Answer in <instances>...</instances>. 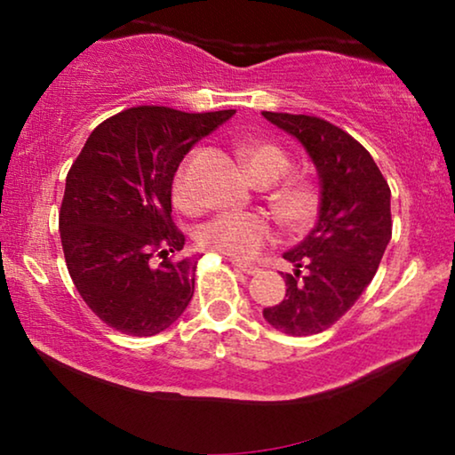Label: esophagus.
I'll use <instances>...</instances> for the list:
<instances>
[{
  "label": "esophagus",
  "instance_id": "34e87169",
  "mask_svg": "<svg viewBox=\"0 0 455 455\" xmlns=\"http://www.w3.org/2000/svg\"><path fill=\"white\" fill-rule=\"evenodd\" d=\"M232 265L235 269H240L242 273H246V275H257L260 271L259 265H252V263H246V260H238V259H232Z\"/></svg>",
  "mask_w": 455,
  "mask_h": 455
}]
</instances>
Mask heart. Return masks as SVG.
Segmentation results:
<instances>
[{
	"mask_svg": "<svg viewBox=\"0 0 455 455\" xmlns=\"http://www.w3.org/2000/svg\"><path fill=\"white\" fill-rule=\"evenodd\" d=\"M252 182H275L290 170L291 161L282 147L273 142L251 140L242 147ZM173 203L186 213H196L198 196L192 188L190 164L180 165L173 178ZM319 188L307 180H291L273 196V211L290 228H307L319 213ZM275 238L271 221L257 213H221L198 229V244L211 252L234 259H252Z\"/></svg>",
	"mask_w": 455,
	"mask_h": 455,
	"instance_id": "b5f03b06",
	"label": "heart"
}]
</instances>
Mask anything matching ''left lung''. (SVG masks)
Returning <instances> with one entry per match:
<instances>
[{"instance_id":"1","label":"left lung","mask_w":455,"mask_h":455,"mask_svg":"<svg viewBox=\"0 0 455 455\" xmlns=\"http://www.w3.org/2000/svg\"><path fill=\"white\" fill-rule=\"evenodd\" d=\"M263 116L294 136L316 167L319 220L283 259L285 298L263 310L288 335L325 331L354 307L372 282L391 240V190L371 153L344 130L315 116Z\"/></svg>"}]
</instances>
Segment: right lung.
<instances>
[{
    "label": "right lung",
    "instance_id": "right-lung-1",
    "mask_svg": "<svg viewBox=\"0 0 455 455\" xmlns=\"http://www.w3.org/2000/svg\"><path fill=\"white\" fill-rule=\"evenodd\" d=\"M235 109L130 108L92 130L66 178L61 248L89 308L117 331L157 335L195 294L196 257L176 259L172 182L184 155Z\"/></svg>",
    "mask_w": 455,
    "mask_h": 455
}]
</instances>
